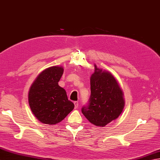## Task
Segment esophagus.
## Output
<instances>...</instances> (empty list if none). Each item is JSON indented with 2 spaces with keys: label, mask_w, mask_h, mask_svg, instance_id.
<instances>
[{
  "label": "esophagus",
  "mask_w": 160,
  "mask_h": 160,
  "mask_svg": "<svg viewBox=\"0 0 160 160\" xmlns=\"http://www.w3.org/2000/svg\"><path fill=\"white\" fill-rule=\"evenodd\" d=\"M74 108L77 109L78 106H79V103H78V102H74Z\"/></svg>",
  "instance_id": "obj_1"
}]
</instances>
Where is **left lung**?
I'll use <instances>...</instances> for the list:
<instances>
[{
  "mask_svg": "<svg viewBox=\"0 0 160 160\" xmlns=\"http://www.w3.org/2000/svg\"><path fill=\"white\" fill-rule=\"evenodd\" d=\"M90 92L88 103L81 112L92 124L103 127L122 113L124 106L123 92L108 72L95 66L90 77Z\"/></svg>",
  "mask_w": 160,
  "mask_h": 160,
  "instance_id": "1",
  "label": "left lung"
}]
</instances>
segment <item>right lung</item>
<instances>
[{
    "label": "right lung",
    "instance_id": "right-lung-1",
    "mask_svg": "<svg viewBox=\"0 0 160 160\" xmlns=\"http://www.w3.org/2000/svg\"><path fill=\"white\" fill-rule=\"evenodd\" d=\"M63 68L52 66L43 70L30 87L29 104L32 112L41 122L53 125L61 122L74 109L66 92L58 86Z\"/></svg>",
    "mask_w": 160,
    "mask_h": 160
}]
</instances>
